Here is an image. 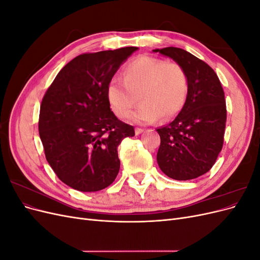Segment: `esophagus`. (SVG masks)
<instances>
[{
    "label": "esophagus",
    "instance_id": "esophagus-1",
    "mask_svg": "<svg viewBox=\"0 0 260 260\" xmlns=\"http://www.w3.org/2000/svg\"><path fill=\"white\" fill-rule=\"evenodd\" d=\"M144 131V129H142V128H137L136 129V135H141V133H142Z\"/></svg>",
    "mask_w": 260,
    "mask_h": 260
}]
</instances>
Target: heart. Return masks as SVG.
Returning <instances> with one entry per match:
<instances>
[{"label":"heart","mask_w":260,"mask_h":260,"mask_svg":"<svg viewBox=\"0 0 260 260\" xmlns=\"http://www.w3.org/2000/svg\"><path fill=\"white\" fill-rule=\"evenodd\" d=\"M108 99L117 116L127 118L139 100L131 119L152 123L157 118L168 120L183 108L188 92V77L183 66L142 55L129 61L119 78L108 84Z\"/></svg>","instance_id":"b5f03b06"}]
</instances>
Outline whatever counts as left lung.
<instances>
[{"label":"left lung","instance_id":"obj_1","mask_svg":"<svg viewBox=\"0 0 260 260\" xmlns=\"http://www.w3.org/2000/svg\"><path fill=\"white\" fill-rule=\"evenodd\" d=\"M183 66L188 92L176 119L158 128L160 145L157 162L171 179L185 181L206 174L216 162L223 145L226 121L224 92L209 65L182 49H156Z\"/></svg>","mask_w":260,"mask_h":260}]
</instances>
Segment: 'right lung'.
Segmentation results:
<instances>
[{
	"label": "right lung",
	"mask_w": 260,
	"mask_h": 260,
	"mask_svg": "<svg viewBox=\"0 0 260 260\" xmlns=\"http://www.w3.org/2000/svg\"><path fill=\"white\" fill-rule=\"evenodd\" d=\"M84 53L70 60L45 92L39 135L45 158L60 181L81 192L111 185L120 168L117 148L135 128L111 111L108 84L120 65L137 51Z\"/></svg>",
	"instance_id": "obj_1"
}]
</instances>
